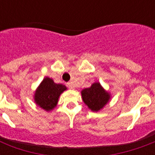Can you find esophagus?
I'll list each match as a JSON object with an SVG mask.
<instances>
[{
	"instance_id": "esophagus-1",
	"label": "esophagus",
	"mask_w": 155,
	"mask_h": 155,
	"mask_svg": "<svg viewBox=\"0 0 155 155\" xmlns=\"http://www.w3.org/2000/svg\"><path fill=\"white\" fill-rule=\"evenodd\" d=\"M67 86H68L69 88H71V89H74V88H75V86L73 84V83L71 82H68V84H67Z\"/></svg>"
}]
</instances>
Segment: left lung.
<instances>
[{
    "label": "left lung",
    "mask_w": 155,
    "mask_h": 155,
    "mask_svg": "<svg viewBox=\"0 0 155 155\" xmlns=\"http://www.w3.org/2000/svg\"><path fill=\"white\" fill-rule=\"evenodd\" d=\"M83 101L92 111H99L109 100V94L102 88L99 83H95L81 92Z\"/></svg>",
    "instance_id": "1"
}]
</instances>
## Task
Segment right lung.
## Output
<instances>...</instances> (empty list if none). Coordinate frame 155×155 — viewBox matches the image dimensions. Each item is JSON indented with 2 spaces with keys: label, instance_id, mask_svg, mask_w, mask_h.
Listing matches in <instances>:
<instances>
[{
  "label": "right lung",
  "instance_id": "obj_1",
  "mask_svg": "<svg viewBox=\"0 0 155 155\" xmlns=\"http://www.w3.org/2000/svg\"><path fill=\"white\" fill-rule=\"evenodd\" d=\"M66 89L65 85L57 84L51 79L45 78L35 92V102L45 110H51L58 103V97Z\"/></svg>",
  "mask_w": 155,
  "mask_h": 155
}]
</instances>
